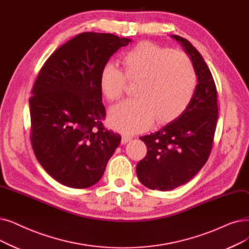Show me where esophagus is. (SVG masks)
Wrapping results in <instances>:
<instances>
[{"mask_svg":"<svg viewBox=\"0 0 249 249\" xmlns=\"http://www.w3.org/2000/svg\"><path fill=\"white\" fill-rule=\"evenodd\" d=\"M130 140H131V137L129 136V135H126V134H123V135H122V140H121L122 144L127 143L128 142H130Z\"/></svg>","mask_w":249,"mask_h":249,"instance_id":"1","label":"esophagus"}]
</instances>
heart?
Here are the masks:
<instances>
[{
  "label": "heart",
  "mask_w": 249,
  "mask_h": 249,
  "mask_svg": "<svg viewBox=\"0 0 249 249\" xmlns=\"http://www.w3.org/2000/svg\"><path fill=\"white\" fill-rule=\"evenodd\" d=\"M123 71L107 63L103 67L99 84L105 98L118 101L126 80L138 82L136 99L113 107L110 125L125 133L143 131L150 123H168L185 111L196 88V73L184 53L173 52L151 41H142L121 58Z\"/></svg>",
  "instance_id": "obj_1"
}]
</instances>
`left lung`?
Listing matches in <instances>:
<instances>
[{"label": "left lung", "mask_w": 249, "mask_h": 249, "mask_svg": "<svg viewBox=\"0 0 249 249\" xmlns=\"http://www.w3.org/2000/svg\"><path fill=\"white\" fill-rule=\"evenodd\" d=\"M171 36L189 55L198 83L184 112L157 132L140 137L147 153L136 166L137 177L147 188L160 191L185 184L207 163L218 120L217 88L207 63L186 38Z\"/></svg>", "instance_id": "obj_1"}]
</instances>
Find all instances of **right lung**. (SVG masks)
Wrapping results in <instances>:
<instances>
[{
    "instance_id": "obj_1",
    "label": "right lung",
    "mask_w": 249,
    "mask_h": 249,
    "mask_svg": "<svg viewBox=\"0 0 249 249\" xmlns=\"http://www.w3.org/2000/svg\"><path fill=\"white\" fill-rule=\"evenodd\" d=\"M130 39L82 32L53 52L29 99L32 149L49 175L72 188L94 185L121 142L103 121L99 78L110 57Z\"/></svg>"
}]
</instances>
